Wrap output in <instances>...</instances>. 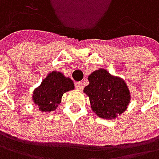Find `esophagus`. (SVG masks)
Instances as JSON below:
<instances>
[{
  "instance_id": "1",
  "label": "esophagus",
  "mask_w": 159,
  "mask_h": 159,
  "mask_svg": "<svg viewBox=\"0 0 159 159\" xmlns=\"http://www.w3.org/2000/svg\"><path fill=\"white\" fill-rule=\"evenodd\" d=\"M75 88L77 90H79V91L83 90V84H82V82H76L75 83Z\"/></svg>"
}]
</instances>
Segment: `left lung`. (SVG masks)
I'll return each instance as SVG.
<instances>
[{
	"instance_id": "obj_1",
	"label": "left lung",
	"mask_w": 159,
	"mask_h": 159,
	"mask_svg": "<svg viewBox=\"0 0 159 159\" xmlns=\"http://www.w3.org/2000/svg\"><path fill=\"white\" fill-rule=\"evenodd\" d=\"M88 80L90 84L84 88V93L98 116L110 119L125 111L130 102V92L122 79L110 75L106 69H99Z\"/></svg>"
}]
</instances>
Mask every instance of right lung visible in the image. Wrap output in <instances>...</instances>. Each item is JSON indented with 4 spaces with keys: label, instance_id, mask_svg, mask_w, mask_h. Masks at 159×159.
<instances>
[{
    "label": "right lung",
    "instance_id": "obj_1",
    "mask_svg": "<svg viewBox=\"0 0 159 159\" xmlns=\"http://www.w3.org/2000/svg\"><path fill=\"white\" fill-rule=\"evenodd\" d=\"M73 89L74 84L70 78L64 77L60 72L52 71L34 91L32 99L41 111H52L60 103L65 92Z\"/></svg>",
    "mask_w": 159,
    "mask_h": 159
}]
</instances>
